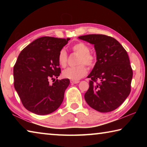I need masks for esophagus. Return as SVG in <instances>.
<instances>
[{"instance_id":"1","label":"esophagus","mask_w":147,"mask_h":147,"mask_svg":"<svg viewBox=\"0 0 147 147\" xmlns=\"http://www.w3.org/2000/svg\"><path fill=\"white\" fill-rule=\"evenodd\" d=\"M80 82V81L78 80H71V84H78Z\"/></svg>"}]
</instances>
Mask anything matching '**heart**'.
I'll list each match as a JSON object with an SVG mask.
<instances>
[{"instance_id": "obj_1", "label": "heart", "mask_w": 147, "mask_h": 147, "mask_svg": "<svg viewBox=\"0 0 147 147\" xmlns=\"http://www.w3.org/2000/svg\"><path fill=\"white\" fill-rule=\"evenodd\" d=\"M72 49L74 53L79 54L77 60V64L78 65L65 69L62 73V75L65 78L77 80L86 76L88 73L86 67L84 64H85L89 68L93 67L95 65L96 58L90 53V47L83 42H79L74 44L72 47ZM58 59L61 67H64L66 66L67 63V53L65 50L63 49L60 50L58 54Z\"/></svg>"}]
</instances>
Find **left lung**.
I'll use <instances>...</instances> for the list:
<instances>
[{
	"label": "left lung",
	"instance_id": "8db88e82",
	"mask_svg": "<svg viewBox=\"0 0 147 147\" xmlns=\"http://www.w3.org/2000/svg\"><path fill=\"white\" fill-rule=\"evenodd\" d=\"M78 38L94 45L96 54V63L88 76L91 80L84 94L86 102L100 112L113 111L131 91L133 72L127 52L118 41L106 35L89 34Z\"/></svg>",
	"mask_w": 147,
	"mask_h": 147
}]
</instances>
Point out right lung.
Instances as JSON below:
<instances>
[{"instance_id":"1","label":"right lung","mask_w":147,"mask_h":147,"mask_svg":"<svg viewBox=\"0 0 147 147\" xmlns=\"http://www.w3.org/2000/svg\"><path fill=\"white\" fill-rule=\"evenodd\" d=\"M69 40L41 37L19 54L13 67L14 88L27 110L43 115L60 106L70 81L54 78L61 73L58 54ZM51 79L55 80L52 85L49 84Z\"/></svg>"}]
</instances>
